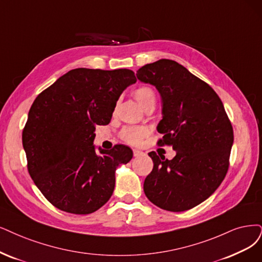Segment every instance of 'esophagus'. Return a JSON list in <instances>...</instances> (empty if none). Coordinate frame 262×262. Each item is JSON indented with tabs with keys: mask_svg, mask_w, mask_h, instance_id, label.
Wrapping results in <instances>:
<instances>
[{
	"mask_svg": "<svg viewBox=\"0 0 262 262\" xmlns=\"http://www.w3.org/2000/svg\"><path fill=\"white\" fill-rule=\"evenodd\" d=\"M133 152H134V157H139V156H141V154H142V152L139 151V150H134Z\"/></svg>",
	"mask_w": 262,
	"mask_h": 262,
	"instance_id": "1",
	"label": "esophagus"
}]
</instances>
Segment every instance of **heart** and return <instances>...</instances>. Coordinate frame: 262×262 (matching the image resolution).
Here are the masks:
<instances>
[{
  "label": "heart",
  "instance_id": "b5f03b06",
  "mask_svg": "<svg viewBox=\"0 0 262 262\" xmlns=\"http://www.w3.org/2000/svg\"><path fill=\"white\" fill-rule=\"evenodd\" d=\"M134 97L143 110H147L156 106L157 95L150 85H141L134 91ZM116 110V108H115ZM149 135V129L143 126H126L122 130L120 136L123 141L132 144V146H138L141 141Z\"/></svg>",
  "mask_w": 262,
  "mask_h": 262
}]
</instances>
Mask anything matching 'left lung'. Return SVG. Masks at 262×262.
Returning a JSON list of instances; mask_svg holds the SVG:
<instances>
[{"label": "left lung", "instance_id": "obj_1", "mask_svg": "<svg viewBox=\"0 0 262 262\" xmlns=\"http://www.w3.org/2000/svg\"><path fill=\"white\" fill-rule=\"evenodd\" d=\"M136 75L162 97L158 144L176 151L172 160L149 153L153 169L144 180V194L162 209H191L217 190L229 169L234 136L224 103L207 83L173 60L148 63Z\"/></svg>", "mask_w": 262, "mask_h": 262}]
</instances>
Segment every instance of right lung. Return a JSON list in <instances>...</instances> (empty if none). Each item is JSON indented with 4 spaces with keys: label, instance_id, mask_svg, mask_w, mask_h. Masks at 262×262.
<instances>
[{
    "label": "right lung",
    "instance_id": "1",
    "mask_svg": "<svg viewBox=\"0 0 262 262\" xmlns=\"http://www.w3.org/2000/svg\"><path fill=\"white\" fill-rule=\"evenodd\" d=\"M136 82L132 70L77 68L33 101L23 130L28 171L58 209L87 215L111 198L115 170L133 151L123 144L96 152V125L110 123L123 91Z\"/></svg>",
    "mask_w": 262,
    "mask_h": 262
}]
</instances>
